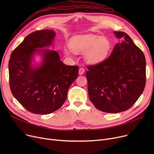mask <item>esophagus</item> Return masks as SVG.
<instances>
[{"instance_id": "34e87169", "label": "esophagus", "mask_w": 154, "mask_h": 154, "mask_svg": "<svg viewBox=\"0 0 154 154\" xmlns=\"http://www.w3.org/2000/svg\"><path fill=\"white\" fill-rule=\"evenodd\" d=\"M85 72V69H84V68H82V67H80V69H79V75H82V74H84V73Z\"/></svg>"}]
</instances>
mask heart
Wrapping results in <instances>:
<instances>
[{
	"mask_svg": "<svg viewBox=\"0 0 154 154\" xmlns=\"http://www.w3.org/2000/svg\"><path fill=\"white\" fill-rule=\"evenodd\" d=\"M69 46L75 53H84L85 62L92 65L100 63L106 60L111 49V43L106 37L93 35L77 36L72 38ZM64 54L70 56L72 52L65 48Z\"/></svg>",
	"mask_w": 154,
	"mask_h": 154,
	"instance_id": "1",
	"label": "heart"
}]
</instances>
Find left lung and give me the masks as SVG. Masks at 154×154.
Listing matches in <instances>:
<instances>
[{
	"mask_svg": "<svg viewBox=\"0 0 154 154\" xmlns=\"http://www.w3.org/2000/svg\"><path fill=\"white\" fill-rule=\"evenodd\" d=\"M121 38L109 57L87 67L89 99L98 110L118 113L130 109L142 94L146 80L143 52L123 32H114Z\"/></svg>",
	"mask_w": 154,
	"mask_h": 154,
	"instance_id": "obj_1",
	"label": "left lung"
}]
</instances>
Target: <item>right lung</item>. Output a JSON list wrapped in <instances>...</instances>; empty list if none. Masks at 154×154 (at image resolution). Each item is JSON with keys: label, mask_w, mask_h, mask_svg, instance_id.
<instances>
[{"label": "right lung", "mask_w": 154, "mask_h": 154, "mask_svg": "<svg viewBox=\"0 0 154 154\" xmlns=\"http://www.w3.org/2000/svg\"><path fill=\"white\" fill-rule=\"evenodd\" d=\"M55 35L49 29L32 32L11 55V91L22 106L34 114H48L60 108L78 77L77 66H67L57 52L46 48L52 45ZM37 54L42 57L39 65L32 63Z\"/></svg>", "instance_id": "1"}]
</instances>
